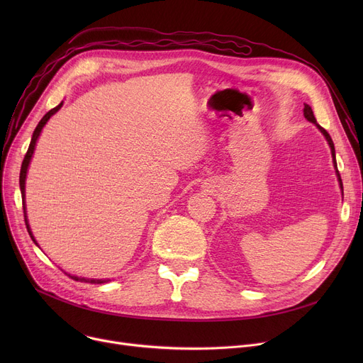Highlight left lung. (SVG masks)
Returning a JSON list of instances; mask_svg holds the SVG:
<instances>
[{
    "instance_id": "1",
    "label": "left lung",
    "mask_w": 363,
    "mask_h": 363,
    "mask_svg": "<svg viewBox=\"0 0 363 363\" xmlns=\"http://www.w3.org/2000/svg\"><path fill=\"white\" fill-rule=\"evenodd\" d=\"M303 113H304V118H306L309 122H312V123H315L316 125V128L323 133V137L327 138V141H328V144H330V147H331V155H333V160H334V167H335V172H337V177H338V182H340V186H341V189H342V182H341V177H340V172H338V169H337V162H335V148H334V143H333V140H331V137H330V133L323 129L320 125H318V122H316V119H315V116H313V111H312V107L311 106H308V104H304V108H303Z\"/></svg>"
}]
</instances>
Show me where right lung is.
<instances>
[{
  "instance_id": "right-lung-1",
  "label": "right lung",
  "mask_w": 363,
  "mask_h": 363,
  "mask_svg": "<svg viewBox=\"0 0 363 363\" xmlns=\"http://www.w3.org/2000/svg\"><path fill=\"white\" fill-rule=\"evenodd\" d=\"M63 106V103H60L59 106L57 107H54V108H51L45 116L40 121V123H38V126L35 128V130H33V135H32V140H30V144H29V148H28V151H26V156H25V159H23V163H22V169H21V179H18V182H21V191H22V199H23V213H25V223H26V228H28V233H29V235H30V238H32V241L36 244V241H35V238H33V235H32V231H30V228H29V223H28V216H26V206H25V181H26V174H28V166H29V163H30V159H32V155H33V150H35V144H36V140H38V137H40V133H41V130H43V128L45 126V123L48 122V119L52 116V114L59 110L60 107ZM70 277V275H69ZM72 279H74V281H81V282H89V284H103V282H106L107 279H88V278H79V277H70Z\"/></svg>"
}]
</instances>
